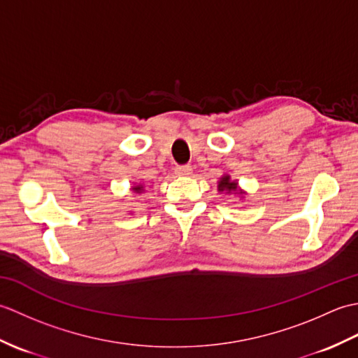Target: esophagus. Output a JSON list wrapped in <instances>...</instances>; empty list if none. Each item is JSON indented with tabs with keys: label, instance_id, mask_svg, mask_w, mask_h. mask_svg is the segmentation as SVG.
Returning <instances> with one entry per match:
<instances>
[{
	"label": "esophagus",
	"instance_id": "34e87169",
	"mask_svg": "<svg viewBox=\"0 0 358 358\" xmlns=\"http://www.w3.org/2000/svg\"><path fill=\"white\" fill-rule=\"evenodd\" d=\"M175 173L180 175V177H189V175L192 173V167L189 166V164L177 166V167H175Z\"/></svg>",
	"mask_w": 358,
	"mask_h": 358
}]
</instances>
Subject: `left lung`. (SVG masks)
<instances>
[{"mask_svg":"<svg viewBox=\"0 0 358 358\" xmlns=\"http://www.w3.org/2000/svg\"><path fill=\"white\" fill-rule=\"evenodd\" d=\"M218 191L220 192H226V194H237L241 195L243 192L238 191V183L237 181H232L229 175H223L218 181Z\"/></svg>","mask_w":358,"mask_h":358,"instance_id":"left-lung-1","label":"left lung"}]
</instances>
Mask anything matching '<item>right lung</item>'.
Here are the masks:
<instances>
[{"label":"right lung","mask_w":358,"mask_h":358,"mask_svg":"<svg viewBox=\"0 0 358 358\" xmlns=\"http://www.w3.org/2000/svg\"><path fill=\"white\" fill-rule=\"evenodd\" d=\"M132 191H134V192H136V194H140V192H143V191H144V186H143V185H136V186H134V187H132Z\"/></svg>","instance_id":"obj_1"}]
</instances>
